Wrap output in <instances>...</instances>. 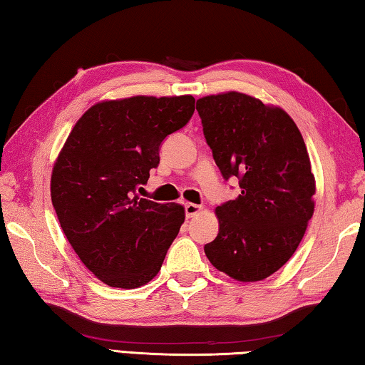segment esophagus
Masks as SVG:
<instances>
[{
	"label": "esophagus",
	"mask_w": 365,
	"mask_h": 365,
	"mask_svg": "<svg viewBox=\"0 0 365 365\" xmlns=\"http://www.w3.org/2000/svg\"><path fill=\"white\" fill-rule=\"evenodd\" d=\"M201 211L202 206L196 205V202H187V205H185V214H187V217H193V215L200 214Z\"/></svg>",
	"instance_id": "obj_1"
}]
</instances>
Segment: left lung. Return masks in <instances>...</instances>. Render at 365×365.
Instances as JSON below:
<instances>
[{"instance_id":"8db88e82","label":"left lung","mask_w":365,"mask_h":365,"mask_svg":"<svg viewBox=\"0 0 365 365\" xmlns=\"http://www.w3.org/2000/svg\"><path fill=\"white\" fill-rule=\"evenodd\" d=\"M196 109L222 175L242 188L215 207L219 233L206 256L238 282L267 279L294 255L316 207L304 140L287 110L240 91L202 96Z\"/></svg>"}]
</instances>
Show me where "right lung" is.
<instances>
[{"mask_svg":"<svg viewBox=\"0 0 365 365\" xmlns=\"http://www.w3.org/2000/svg\"><path fill=\"white\" fill-rule=\"evenodd\" d=\"M195 113V98L130 96L85 110L51 172V201L80 261L109 287L132 289L158 275L185 222L178 202L137 190L159 164V146Z\"/></svg>","mask_w":365,"mask_h":365,"instance_id":"1","label":"right lung"}]
</instances>
